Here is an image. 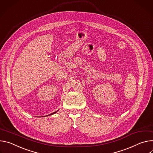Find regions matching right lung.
Returning a JSON list of instances; mask_svg holds the SVG:
<instances>
[{
	"label": "right lung",
	"instance_id": "obj_1",
	"mask_svg": "<svg viewBox=\"0 0 153 153\" xmlns=\"http://www.w3.org/2000/svg\"><path fill=\"white\" fill-rule=\"evenodd\" d=\"M59 111V110H58V111ZM57 111H56V112H53V113H52V114H49V115H47V116H48V115H53V114H55V113H56V112H57ZM46 116H47V115H45V116H44V117H46Z\"/></svg>",
	"mask_w": 153,
	"mask_h": 153
}]
</instances>
